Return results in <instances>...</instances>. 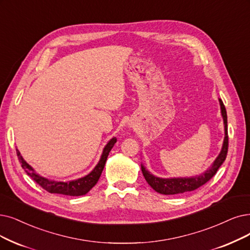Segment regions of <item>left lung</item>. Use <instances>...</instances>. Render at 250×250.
<instances>
[{"label": "left lung", "mask_w": 250, "mask_h": 250, "mask_svg": "<svg viewBox=\"0 0 250 250\" xmlns=\"http://www.w3.org/2000/svg\"><path fill=\"white\" fill-rule=\"evenodd\" d=\"M219 104H221V109L222 115L224 118V124H225V139L224 145L221 153H219L218 157L215 159L212 166L209 167L208 170H206L204 173L199 176L195 177H188V178H160L157 176H154L153 174L149 173L146 168L142 165V171L146 178L147 184L151 186L156 192L164 195H174V194H182L186 192L195 191L198 188L202 187L207 182L215 175L218 168L222 166V164L225 162L228 154V147H229V136H228V117H227V111L226 107L223 104L222 99H219Z\"/></svg>", "instance_id": "left-lung-1"}]
</instances>
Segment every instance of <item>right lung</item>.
Returning a JSON list of instances; mask_svg holds the SVG:
<instances>
[{
    "instance_id": "1",
    "label": "right lung",
    "mask_w": 250,
    "mask_h": 250,
    "mask_svg": "<svg viewBox=\"0 0 250 250\" xmlns=\"http://www.w3.org/2000/svg\"><path fill=\"white\" fill-rule=\"evenodd\" d=\"M116 142H117V138L114 137L107 143V145L104 148L101 160H99L98 164L95 166V168L90 173L82 178L77 179V181H72L67 183L49 181V179L45 177L40 176L38 173L35 172L34 169L24 161L17 148H16V154L19 160V163L21 164V167L24 169L26 174L31 176L40 187H42L44 189H46L47 192L52 193V194H62L66 196H82L90 191V189L98 182V179L101 177V174L104 168L107 156L109 152H111V149L113 148L114 145L116 144Z\"/></svg>"
}]
</instances>
